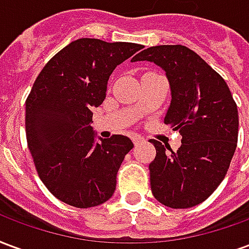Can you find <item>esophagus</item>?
<instances>
[{
	"mask_svg": "<svg viewBox=\"0 0 249 249\" xmlns=\"http://www.w3.org/2000/svg\"><path fill=\"white\" fill-rule=\"evenodd\" d=\"M132 141H133L135 145H140L141 142H144V137H141L139 135H133L132 136Z\"/></svg>",
	"mask_w": 249,
	"mask_h": 249,
	"instance_id": "obj_1",
	"label": "esophagus"
}]
</instances>
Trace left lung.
<instances>
[{
  "mask_svg": "<svg viewBox=\"0 0 249 249\" xmlns=\"http://www.w3.org/2000/svg\"><path fill=\"white\" fill-rule=\"evenodd\" d=\"M145 60L167 73L172 101L164 121L183 136L176 152L151 140L156 148L149 164L152 193L169 208H191L227 175L237 145V105L224 78L187 46H151L132 58Z\"/></svg>",
  "mask_w": 249,
  "mask_h": 249,
  "instance_id": "8db88e82",
  "label": "left lung"
}]
</instances>
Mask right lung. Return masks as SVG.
Segmentation results:
<instances>
[{"label": "right lung", "instance_id": "obj_1", "mask_svg": "<svg viewBox=\"0 0 249 249\" xmlns=\"http://www.w3.org/2000/svg\"><path fill=\"white\" fill-rule=\"evenodd\" d=\"M144 46L80 38L48 61L26 98V141L49 192L76 208L108 201L130 139L113 135L94 144L93 108L105 100L114 68Z\"/></svg>", "mask_w": 249, "mask_h": 249}]
</instances>
